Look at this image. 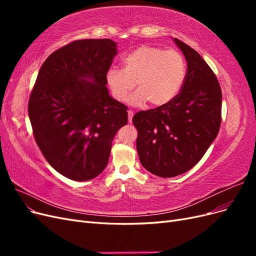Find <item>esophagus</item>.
I'll return each instance as SVG.
<instances>
[{
	"instance_id": "34e87169",
	"label": "esophagus",
	"mask_w": 256,
	"mask_h": 256,
	"mask_svg": "<svg viewBox=\"0 0 256 256\" xmlns=\"http://www.w3.org/2000/svg\"><path fill=\"white\" fill-rule=\"evenodd\" d=\"M132 118H134V111L128 110V120H129V122H132Z\"/></svg>"
}]
</instances>
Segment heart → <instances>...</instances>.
<instances>
[{
    "instance_id": "heart-1",
    "label": "heart",
    "mask_w": 256,
    "mask_h": 256,
    "mask_svg": "<svg viewBox=\"0 0 256 256\" xmlns=\"http://www.w3.org/2000/svg\"><path fill=\"white\" fill-rule=\"evenodd\" d=\"M186 76L187 65L182 53L141 46L122 58V69H108L106 82L118 102L126 99L136 82L138 90L129 99L131 104L150 102L154 106H161L180 94Z\"/></svg>"
}]
</instances>
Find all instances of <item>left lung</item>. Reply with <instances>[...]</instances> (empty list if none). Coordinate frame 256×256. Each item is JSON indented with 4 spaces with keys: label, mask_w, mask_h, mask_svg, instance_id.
Listing matches in <instances>:
<instances>
[{
    "label": "left lung",
    "mask_w": 256,
    "mask_h": 256,
    "mask_svg": "<svg viewBox=\"0 0 256 256\" xmlns=\"http://www.w3.org/2000/svg\"><path fill=\"white\" fill-rule=\"evenodd\" d=\"M173 42L187 60L180 92L171 102L138 112L132 118L142 166L164 178L194 166L218 136L221 124L222 92L216 76L194 49L177 38Z\"/></svg>",
    "instance_id": "8db88e82"
}]
</instances>
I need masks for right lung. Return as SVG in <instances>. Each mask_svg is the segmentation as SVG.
<instances>
[{
	"label": "right lung",
	"mask_w": 256,
	"mask_h": 256,
	"mask_svg": "<svg viewBox=\"0 0 256 256\" xmlns=\"http://www.w3.org/2000/svg\"><path fill=\"white\" fill-rule=\"evenodd\" d=\"M111 40H76L44 60L28 102L35 141L60 174L76 182L102 173L127 106L110 96L106 72L118 54Z\"/></svg>",
	"instance_id": "add662e5"
}]
</instances>
